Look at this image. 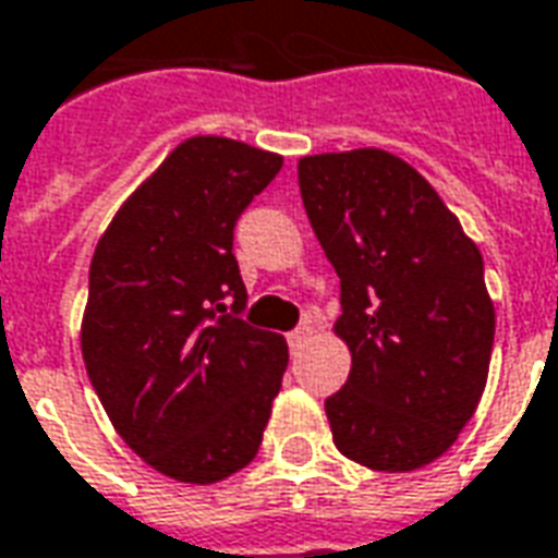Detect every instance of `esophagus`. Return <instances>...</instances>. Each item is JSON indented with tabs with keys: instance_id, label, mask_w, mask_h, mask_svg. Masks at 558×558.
<instances>
[{
	"instance_id": "1",
	"label": "esophagus",
	"mask_w": 558,
	"mask_h": 558,
	"mask_svg": "<svg viewBox=\"0 0 558 558\" xmlns=\"http://www.w3.org/2000/svg\"><path fill=\"white\" fill-rule=\"evenodd\" d=\"M310 333H313V328H310V325H301V328L288 330V337H286L288 345H291V349H301V345L310 340Z\"/></svg>"
}]
</instances>
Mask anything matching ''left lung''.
I'll list each match as a JSON object with an SVG mask.
<instances>
[{"instance_id": "1", "label": "left lung", "mask_w": 558, "mask_h": 558, "mask_svg": "<svg viewBox=\"0 0 558 558\" xmlns=\"http://www.w3.org/2000/svg\"><path fill=\"white\" fill-rule=\"evenodd\" d=\"M303 209L340 276L337 337L352 352L325 401L333 444L374 471H416L474 416L495 306L483 255L401 157L359 148L298 163Z\"/></svg>"}]
</instances>
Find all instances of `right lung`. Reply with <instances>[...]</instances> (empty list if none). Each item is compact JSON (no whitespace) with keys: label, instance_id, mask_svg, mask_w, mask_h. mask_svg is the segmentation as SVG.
<instances>
[{"label":"right lung","instance_id":"1","mask_svg":"<svg viewBox=\"0 0 558 558\" xmlns=\"http://www.w3.org/2000/svg\"><path fill=\"white\" fill-rule=\"evenodd\" d=\"M282 157L225 136L184 140L96 242L81 355L111 425L179 483L255 459L288 345L240 316L233 228Z\"/></svg>","mask_w":558,"mask_h":558}]
</instances>
